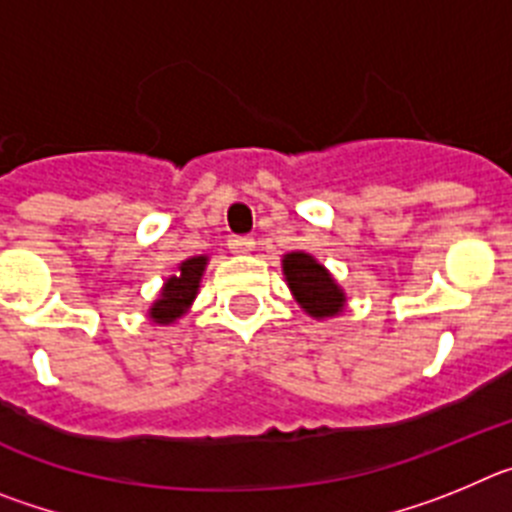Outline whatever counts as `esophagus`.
Listing matches in <instances>:
<instances>
[{
	"mask_svg": "<svg viewBox=\"0 0 512 512\" xmlns=\"http://www.w3.org/2000/svg\"><path fill=\"white\" fill-rule=\"evenodd\" d=\"M228 248L233 253H251L256 248V241H253L251 235H233L228 241Z\"/></svg>",
	"mask_w": 512,
	"mask_h": 512,
	"instance_id": "obj_1",
	"label": "esophagus"
}]
</instances>
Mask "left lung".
I'll return each mask as SVG.
<instances>
[{"instance_id": "obj_1", "label": "left lung", "mask_w": 512, "mask_h": 512, "mask_svg": "<svg viewBox=\"0 0 512 512\" xmlns=\"http://www.w3.org/2000/svg\"><path fill=\"white\" fill-rule=\"evenodd\" d=\"M282 271L292 295L310 318L323 320L343 312V305H346L343 289L338 287L336 279L330 277V271L312 259L310 253H287L282 259Z\"/></svg>"}]
</instances>
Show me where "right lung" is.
Listing matches in <instances>:
<instances>
[{"instance_id": "1", "label": "right lung", "mask_w": 512, "mask_h": 512, "mask_svg": "<svg viewBox=\"0 0 512 512\" xmlns=\"http://www.w3.org/2000/svg\"><path fill=\"white\" fill-rule=\"evenodd\" d=\"M205 266L207 256H192V259L182 261L174 277L166 279L161 295H158V300L148 310V318L158 325H169L182 318L194 302V297H197Z\"/></svg>"}]
</instances>
